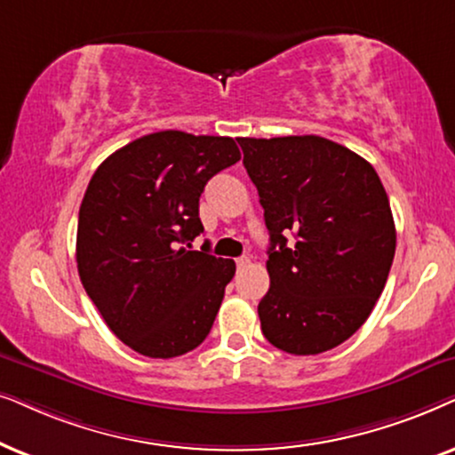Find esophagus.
<instances>
[{
    "mask_svg": "<svg viewBox=\"0 0 455 455\" xmlns=\"http://www.w3.org/2000/svg\"><path fill=\"white\" fill-rule=\"evenodd\" d=\"M247 266H250V258H247V256H241V258H237V268H239V270L247 268Z\"/></svg>",
    "mask_w": 455,
    "mask_h": 455,
    "instance_id": "1",
    "label": "esophagus"
}]
</instances>
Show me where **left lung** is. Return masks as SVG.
Masks as SVG:
<instances>
[{"label":"left lung","mask_w":455,"mask_h":455,"mask_svg":"<svg viewBox=\"0 0 455 455\" xmlns=\"http://www.w3.org/2000/svg\"><path fill=\"white\" fill-rule=\"evenodd\" d=\"M239 145L270 233L264 337L293 355L337 347L371 316L395 256L385 187L364 157L324 137Z\"/></svg>","instance_id":"left-lung-1"}]
</instances>
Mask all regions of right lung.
Instances as JSON below:
<instances>
[{
    "label": "right lung",
    "instance_id": "1",
    "mask_svg": "<svg viewBox=\"0 0 455 455\" xmlns=\"http://www.w3.org/2000/svg\"><path fill=\"white\" fill-rule=\"evenodd\" d=\"M231 137L160 131L106 157L89 180L76 228L78 276L120 341L177 358L208 337L233 259L191 250L204 233L199 197L237 164Z\"/></svg>",
    "mask_w": 455,
    "mask_h": 455
}]
</instances>
